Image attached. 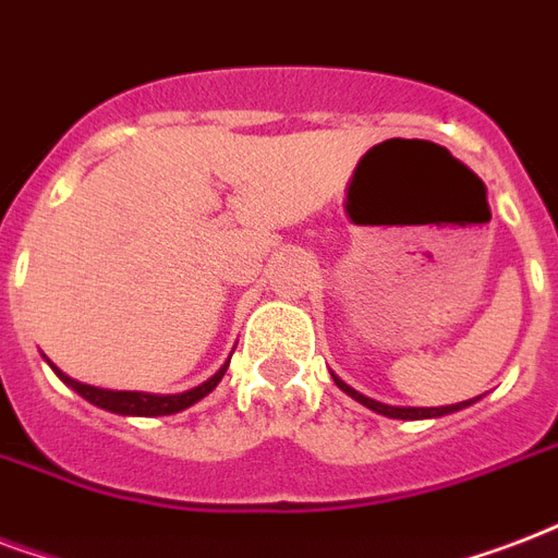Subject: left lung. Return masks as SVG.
<instances>
[{
    "label": "left lung",
    "instance_id": "1",
    "mask_svg": "<svg viewBox=\"0 0 558 558\" xmlns=\"http://www.w3.org/2000/svg\"><path fill=\"white\" fill-rule=\"evenodd\" d=\"M336 386L342 389V392H348L354 401H360L363 407H368V410L380 412V415H389V418H403V421H418V418H439V415H448V412H457L462 410V407H471V403L477 401V398H471V401H462V403H450V407H427V410H421V407H386V403H377L372 401V398H365V395L354 392L351 386H345V383L339 380V377H333Z\"/></svg>",
    "mask_w": 558,
    "mask_h": 558
}]
</instances>
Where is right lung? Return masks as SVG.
I'll return each instance as SVG.
<instances>
[{
  "mask_svg": "<svg viewBox=\"0 0 558 558\" xmlns=\"http://www.w3.org/2000/svg\"><path fill=\"white\" fill-rule=\"evenodd\" d=\"M231 363V360H228ZM228 363L219 368V372L213 374L210 380L202 383V386H195L190 392L181 395H146V392H110V389H96V386H87V383L70 380L66 374H61L58 368V377L63 383H70L72 389L81 395V398H87L90 403L101 407V410L119 412V415H172V412H181L186 407H193L195 401H202L204 395H210L216 389V383L222 380L225 372H228Z\"/></svg>",
  "mask_w": 558,
  "mask_h": 558,
  "instance_id": "1",
  "label": "right lung"
}]
</instances>
